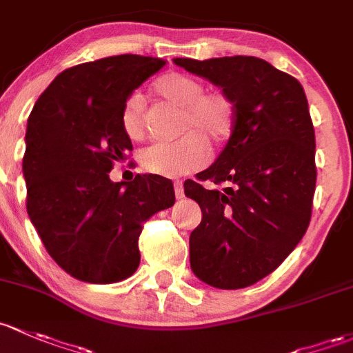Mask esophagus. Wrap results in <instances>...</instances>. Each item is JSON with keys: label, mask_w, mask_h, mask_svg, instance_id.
<instances>
[{"label": "esophagus", "mask_w": 353, "mask_h": 353, "mask_svg": "<svg viewBox=\"0 0 353 353\" xmlns=\"http://www.w3.org/2000/svg\"><path fill=\"white\" fill-rule=\"evenodd\" d=\"M174 192H176V198H177V199L184 198V188H183V181H176V183H174Z\"/></svg>", "instance_id": "1"}]
</instances>
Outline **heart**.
Returning <instances> with one entry per match:
<instances>
[{
    "label": "heart",
    "mask_w": 353,
    "mask_h": 353,
    "mask_svg": "<svg viewBox=\"0 0 353 353\" xmlns=\"http://www.w3.org/2000/svg\"><path fill=\"white\" fill-rule=\"evenodd\" d=\"M154 91L162 99L183 108L181 128L191 132L174 142H157L147 147L140 154V164L147 172L164 177H177L199 169L208 155L203 135L213 143L225 140L232 132L235 105L225 92H203L205 84L183 72L161 76L154 83ZM121 127L132 140L143 137V108L139 96H132L123 105Z\"/></svg>",
    "instance_id": "obj_1"
}]
</instances>
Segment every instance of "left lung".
<instances>
[{"instance_id":"left-lung-1","label":"left lung","mask_w":353,"mask_h":353,"mask_svg":"<svg viewBox=\"0 0 353 353\" xmlns=\"http://www.w3.org/2000/svg\"><path fill=\"white\" fill-rule=\"evenodd\" d=\"M235 105L232 135L198 179L184 184L201 208L189 236L191 269L218 289H242L277 269L306 233L316 165L314 128L298 79L264 59H172Z\"/></svg>"}]
</instances>
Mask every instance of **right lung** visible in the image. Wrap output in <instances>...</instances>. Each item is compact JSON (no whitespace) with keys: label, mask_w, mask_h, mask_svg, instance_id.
<instances>
[{"label":"right lung","mask_w":353,"mask_h":353,"mask_svg":"<svg viewBox=\"0 0 353 353\" xmlns=\"http://www.w3.org/2000/svg\"><path fill=\"white\" fill-rule=\"evenodd\" d=\"M167 61L113 55L62 70L27 121V211L50 257L76 279L110 284L140 264L142 223L176 201L157 174L113 183V162L132 150L121 110Z\"/></svg>","instance_id":"obj_1"}]
</instances>
